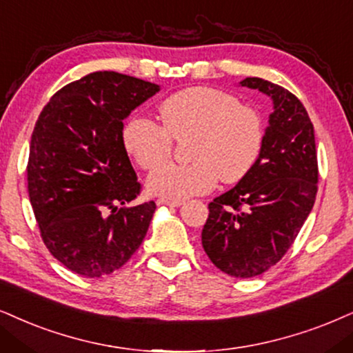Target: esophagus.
<instances>
[{
  "instance_id": "obj_1",
  "label": "esophagus",
  "mask_w": 353,
  "mask_h": 353,
  "mask_svg": "<svg viewBox=\"0 0 353 353\" xmlns=\"http://www.w3.org/2000/svg\"><path fill=\"white\" fill-rule=\"evenodd\" d=\"M159 205H166V207H181L182 200H169V199H159L158 200Z\"/></svg>"
}]
</instances>
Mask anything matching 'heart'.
<instances>
[{
	"label": "heart",
	"mask_w": 353,
	"mask_h": 353,
	"mask_svg": "<svg viewBox=\"0 0 353 353\" xmlns=\"http://www.w3.org/2000/svg\"><path fill=\"white\" fill-rule=\"evenodd\" d=\"M158 112L163 125L135 115L122 130L125 150L146 171L170 159L174 141L191 138L192 163L161 165L150 174L146 185L158 197L184 200L207 194L218 179L236 184L252 171L264 150L261 112L223 89H181L158 105Z\"/></svg>",
	"instance_id": "heart-1"
}]
</instances>
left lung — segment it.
I'll return each mask as SVG.
<instances>
[{
	"instance_id": "8db88e82",
	"label": "left lung",
	"mask_w": 353,
	"mask_h": 353,
	"mask_svg": "<svg viewBox=\"0 0 353 353\" xmlns=\"http://www.w3.org/2000/svg\"><path fill=\"white\" fill-rule=\"evenodd\" d=\"M241 86L274 101L261 158L233 189L208 203L202 246L218 269L251 279L295 243L318 194V154L310 115L295 94L262 78Z\"/></svg>"
}]
</instances>
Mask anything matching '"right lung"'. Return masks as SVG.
Wrapping results in <instances>:
<instances>
[{"instance_id": "1", "label": "right lung", "mask_w": 353, "mask_h": 353, "mask_svg": "<svg viewBox=\"0 0 353 353\" xmlns=\"http://www.w3.org/2000/svg\"><path fill=\"white\" fill-rule=\"evenodd\" d=\"M158 84L96 71L55 92L30 138L28 190L43 244L66 269L109 275L130 259L156 203L141 192L122 141L123 119Z\"/></svg>"}]
</instances>
